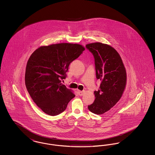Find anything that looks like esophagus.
I'll use <instances>...</instances> for the list:
<instances>
[{
    "label": "esophagus",
    "mask_w": 155,
    "mask_h": 155,
    "mask_svg": "<svg viewBox=\"0 0 155 155\" xmlns=\"http://www.w3.org/2000/svg\"><path fill=\"white\" fill-rule=\"evenodd\" d=\"M78 94H79L80 96H82V95H84L85 91H78Z\"/></svg>",
    "instance_id": "1"
}]
</instances>
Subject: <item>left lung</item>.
I'll return each instance as SVG.
<instances>
[{
    "instance_id": "obj_1",
    "label": "left lung",
    "mask_w": 155,
    "mask_h": 155,
    "mask_svg": "<svg viewBox=\"0 0 155 155\" xmlns=\"http://www.w3.org/2000/svg\"><path fill=\"white\" fill-rule=\"evenodd\" d=\"M95 59L97 79L101 81L98 91H94V102L89 111L102 114L109 110L120 99L125 89L127 73L118 52L110 45L101 42L86 45Z\"/></svg>"
}]
</instances>
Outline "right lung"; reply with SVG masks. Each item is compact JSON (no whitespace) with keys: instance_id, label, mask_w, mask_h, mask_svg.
<instances>
[{"instance_id":"right-lung-1","label":"right lung","mask_w":155,"mask_h":155,"mask_svg":"<svg viewBox=\"0 0 155 155\" xmlns=\"http://www.w3.org/2000/svg\"><path fill=\"white\" fill-rule=\"evenodd\" d=\"M84 50L81 45L61 43L41 46L31 55L25 69V86L33 101L46 114H60L75 97L61 80L66 78L70 64Z\"/></svg>"}]
</instances>
